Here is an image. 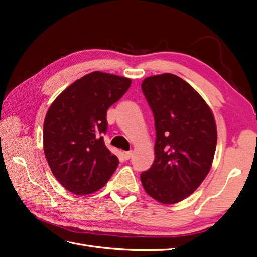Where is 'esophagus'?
<instances>
[{
    "label": "esophagus",
    "mask_w": 257,
    "mask_h": 257,
    "mask_svg": "<svg viewBox=\"0 0 257 257\" xmlns=\"http://www.w3.org/2000/svg\"><path fill=\"white\" fill-rule=\"evenodd\" d=\"M122 156H123V158L125 160H129L130 158H132V156H133V151H128V152H123L122 154Z\"/></svg>",
    "instance_id": "34e87169"
}]
</instances>
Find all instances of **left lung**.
<instances>
[{"instance_id":"obj_1","label":"left lung","mask_w":257,"mask_h":257,"mask_svg":"<svg viewBox=\"0 0 257 257\" xmlns=\"http://www.w3.org/2000/svg\"><path fill=\"white\" fill-rule=\"evenodd\" d=\"M141 89L154 112L155 160L140 176L152 199L174 204L200 187L214 159L217 132L203 98L173 74L150 76Z\"/></svg>"}]
</instances>
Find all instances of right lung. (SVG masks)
Masks as SVG:
<instances>
[{"mask_svg":"<svg viewBox=\"0 0 257 257\" xmlns=\"http://www.w3.org/2000/svg\"><path fill=\"white\" fill-rule=\"evenodd\" d=\"M130 85V78L92 72L69 85L48 108L43 148L54 177L69 192L94 193L117 169L118 158L101 134L107 130L108 108Z\"/></svg>","mask_w":257,"mask_h":257,"instance_id":"1","label":"right lung"}]
</instances>
